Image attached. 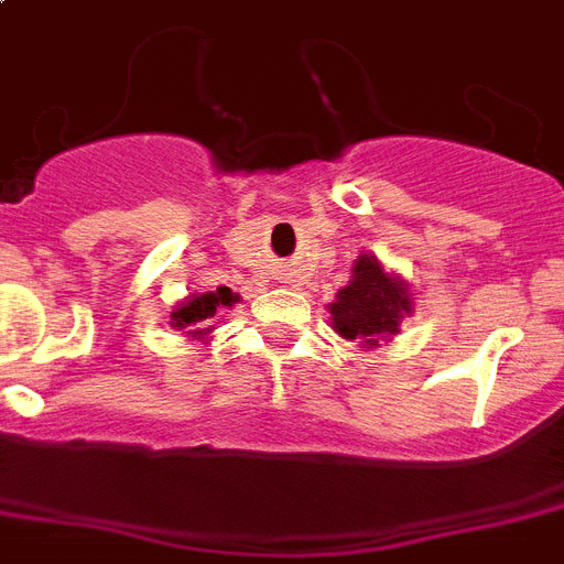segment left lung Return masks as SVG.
Returning a JSON list of instances; mask_svg holds the SVG:
<instances>
[{"instance_id":"left-lung-1","label":"left lung","mask_w":564,"mask_h":564,"mask_svg":"<svg viewBox=\"0 0 564 564\" xmlns=\"http://www.w3.org/2000/svg\"><path fill=\"white\" fill-rule=\"evenodd\" d=\"M325 308L339 337L357 343L362 351H377L383 343H392L406 316L415 314V300L403 276L386 271L375 253H360L348 285L339 288Z\"/></svg>"}]
</instances>
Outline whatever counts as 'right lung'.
Returning <instances> with one entry per match:
<instances>
[{
    "instance_id": "1",
    "label": "right lung",
    "mask_w": 564,
    "mask_h": 564,
    "mask_svg": "<svg viewBox=\"0 0 564 564\" xmlns=\"http://www.w3.org/2000/svg\"><path fill=\"white\" fill-rule=\"evenodd\" d=\"M236 302H241V296L225 285L207 293H189L181 302H175V308L170 311V328L184 332L187 339H207L216 328L213 323L225 311H230Z\"/></svg>"
}]
</instances>
